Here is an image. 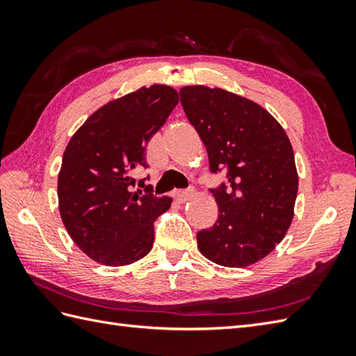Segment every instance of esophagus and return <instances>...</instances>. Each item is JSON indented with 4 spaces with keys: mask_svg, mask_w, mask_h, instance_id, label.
<instances>
[{
    "mask_svg": "<svg viewBox=\"0 0 356 356\" xmlns=\"http://www.w3.org/2000/svg\"><path fill=\"white\" fill-rule=\"evenodd\" d=\"M194 197V191L188 190V191H176L174 193V199H176L179 203H185L188 200H191Z\"/></svg>",
    "mask_w": 356,
    "mask_h": 356,
    "instance_id": "1",
    "label": "esophagus"
}]
</instances>
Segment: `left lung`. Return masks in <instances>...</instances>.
Listing matches in <instances>:
<instances>
[{
    "label": "left lung",
    "instance_id": "obj_1",
    "mask_svg": "<svg viewBox=\"0 0 356 356\" xmlns=\"http://www.w3.org/2000/svg\"><path fill=\"white\" fill-rule=\"evenodd\" d=\"M180 102L205 143L211 171L228 170L229 190L213 191L218 217L197 232L199 251L220 266H251L292 223L298 172L291 140L268 110L225 88L182 87Z\"/></svg>",
    "mask_w": 356,
    "mask_h": 356
}]
</instances>
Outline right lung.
I'll list each match as a JSON object with an SVG mask.
<instances>
[{
  "instance_id": "1",
  "label": "right lung",
  "mask_w": 356,
  "mask_h": 356,
  "mask_svg": "<svg viewBox=\"0 0 356 356\" xmlns=\"http://www.w3.org/2000/svg\"><path fill=\"white\" fill-rule=\"evenodd\" d=\"M177 102L170 86L140 87L102 105L72 136L58 174L59 214L92 260L127 266L153 248V222L172 199L143 194L145 180L136 185L133 172L148 166V142Z\"/></svg>"
}]
</instances>
